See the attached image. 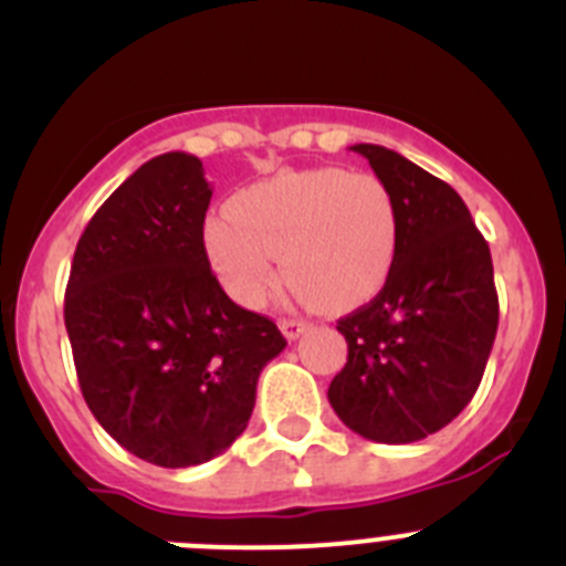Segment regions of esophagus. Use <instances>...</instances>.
<instances>
[{
  "label": "esophagus",
  "mask_w": 566,
  "mask_h": 566,
  "mask_svg": "<svg viewBox=\"0 0 566 566\" xmlns=\"http://www.w3.org/2000/svg\"><path fill=\"white\" fill-rule=\"evenodd\" d=\"M307 326H310L307 321H298V318L279 321V329L284 332V337H287V340H298V337L307 332Z\"/></svg>",
  "instance_id": "obj_1"
}]
</instances>
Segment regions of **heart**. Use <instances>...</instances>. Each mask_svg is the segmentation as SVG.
I'll return each mask as SVG.
<instances>
[{
	"label": "heart",
	"mask_w": 566,
	"mask_h": 566,
	"mask_svg": "<svg viewBox=\"0 0 566 566\" xmlns=\"http://www.w3.org/2000/svg\"><path fill=\"white\" fill-rule=\"evenodd\" d=\"M399 245L394 192L374 172L284 170L240 189L229 218L203 223V248L226 293L259 310L276 284L321 310H352L388 282Z\"/></svg>",
	"instance_id": "obj_1"
}]
</instances>
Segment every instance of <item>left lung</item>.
<instances>
[{"mask_svg":"<svg viewBox=\"0 0 566 566\" xmlns=\"http://www.w3.org/2000/svg\"><path fill=\"white\" fill-rule=\"evenodd\" d=\"M399 209V245L377 298L337 321L348 360L329 405L377 443H413L450 424L483 379L500 304L489 242L461 195L396 150L355 145Z\"/></svg>","mask_w":566,"mask_h":566,"instance_id":"8db88e82","label":"left lung"}]
</instances>
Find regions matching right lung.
Returning a JSON list of instances; mask_svg holds the SVG:
<instances>
[{
  "mask_svg": "<svg viewBox=\"0 0 566 566\" xmlns=\"http://www.w3.org/2000/svg\"><path fill=\"white\" fill-rule=\"evenodd\" d=\"M200 158L164 153L97 209L75 248L63 321L83 399L119 447L198 467L248 427L262 368L287 346L211 273Z\"/></svg>",
  "mask_w": 566,
  "mask_h": 566,
  "instance_id": "add662e5",
  "label": "right lung"
}]
</instances>
